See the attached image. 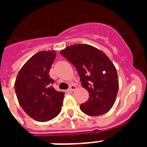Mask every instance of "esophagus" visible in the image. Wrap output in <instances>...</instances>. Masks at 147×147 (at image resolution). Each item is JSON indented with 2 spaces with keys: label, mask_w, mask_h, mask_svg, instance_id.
<instances>
[{
  "label": "esophagus",
  "mask_w": 147,
  "mask_h": 147,
  "mask_svg": "<svg viewBox=\"0 0 147 147\" xmlns=\"http://www.w3.org/2000/svg\"><path fill=\"white\" fill-rule=\"evenodd\" d=\"M75 90H76V86L74 85H70V87L69 88V92H74Z\"/></svg>",
  "instance_id": "1"
}]
</instances>
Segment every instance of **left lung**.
I'll return each instance as SVG.
<instances>
[{
	"label": "left lung",
	"mask_w": 147,
	"mask_h": 147,
	"mask_svg": "<svg viewBox=\"0 0 147 147\" xmlns=\"http://www.w3.org/2000/svg\"><path fill=\"white\" fill-rule=\"evenodd\" d=\"M60 53L78 71L82 85L89 93L80 109L90 116H99L113 107L119 83L116 68L105 53L88 44H75Z\"/></svg>",
	"instance_id": "obj_1"
}]
</instances>
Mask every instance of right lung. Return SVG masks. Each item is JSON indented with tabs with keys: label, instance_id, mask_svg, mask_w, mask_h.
<instances>
[{
	"label": "right lung",
	"instance_id": "1",
	"mask_svg": "<svg viewBox=\"0 0 147 147\" xmlns=\"http://www.w3.org/2000/svg\"><path fill=\"white\" fill-rule=\"evenodd\" d=\"M55 58V51L36 53L24 65L15 81L20 105L30 117L40 122L50 121L62 109L64 93L54 89V81L49 75Z\"/></svg>",
	"mask_w": 147,
	"mask_h": 147
}]
</instances>
